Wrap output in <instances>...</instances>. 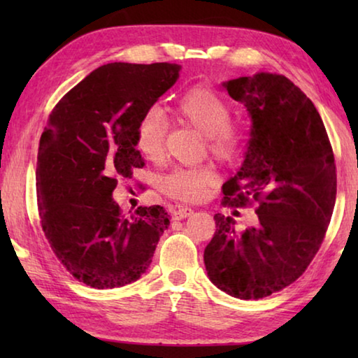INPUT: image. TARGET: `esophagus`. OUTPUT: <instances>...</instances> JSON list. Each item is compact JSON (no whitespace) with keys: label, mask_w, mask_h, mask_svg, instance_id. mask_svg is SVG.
I'll use <instances>...</instances> for the list:
<instances>
[{"label":"esophagus","mask_w":358,"mask_h":358,"mask_svg":"<svg viewBox=\"0 0 358 358\" xmlns=\"http://www.w3.org/2000/svg\"><path fill=\"white\" fill-rule=\"evenodd\" d=\"M189 215H192V208H189V207H183V205H181V207H178L177 210L173 211L175 220H183V217H187Z\"/></svg>","instance_id":"34e87169"}]
</instances>
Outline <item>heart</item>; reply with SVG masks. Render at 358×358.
Segmentation results:
<instances>
[{"instance_id": "b5f03b06", "label": "heart", "mask_w": 358, "mask_h": 358, "mask_svg": "<svg viewBox=\"0 0 358 358\" xmlns=\"http://www.w3.org/2000/svg\"><path fill=\"white\" fill-rule=\"evenodd\" d=\"M175 113L191 128L205 136V148L220 162H234L243 153L246 132L238 124L230 123L232 110L220 94L207 88L186 93L175 106ZM169 124L159 108L151 107L137 124L136 145L148 161H159L164 155ZM216 172L210 166L177 167L162 175L159 189L167 197L181 202H197L215 185Z\"/></svg>"}]
</instances>
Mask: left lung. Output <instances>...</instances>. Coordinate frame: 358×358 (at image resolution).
<instances>
[{
  "label": "left lung",
  "instance_id": "left-lung-1",
  "mask_svg": "<svg viewBox=\"0 0 358 358\" xmlns=\"http://www.w3.org/2000/svg\"><path fill=\"white\" fill-rule=\"evenodd\" d=\"M252 120L245 162L222 185L224 207L259 203V226L238 234L215 215L203 262L217 289L241 300L280 292L305 273L322 245L336 199V166L319 112L280 74L224 83Z\"/></svg>",
  "mask_w": 358,
  "mask_h": 358
}]
</instances>
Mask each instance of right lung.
I'll list each match as a JSON object with an SVG mask.
<instances>
[{
  "label": "right lung",
  "instance_id": "right-lung-1",
  "mask_svg": "<svg viewBox=\"0 0 358 358\" xmlns=\"http://www.w3.org/2000/svg\"><path fill=\"white\" fill-rule=\"evenodd\" d=\"M180 69L173 63L104 64L48 115L36 167L41 226L64 268L90 287L138 280L171 224L161 205L123 215L112 192L120 178L143 167L137 124Z\"/></svg>",
  "mask_w": 358,
  "mask_h": 358
}]
</instances>
